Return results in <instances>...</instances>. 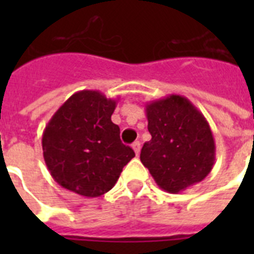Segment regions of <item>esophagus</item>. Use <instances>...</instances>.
<instances>
[{"instance_id": "1", "label": "esophagus", "mask_w": 254, "mask_h": 254, "mask_svg": "<svg viewBox=\"0 0 254 254\" xmlns=\"http://www.w3.org/2000/svg\"><path fill=\"white\" fill-rule=\"evenodd\" d=\"M131 147H133V150H134L135 154L138 155L139 151H141V143H139L138 141H135V142L133 143V145H131Z\"/></svg>"}]
</instances>
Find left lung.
Wrapping results in <instances>:
<instances>
[{
	"label": "left lung",
	"mask_w": 254,
	"mask_h": 254,
	"mask_svg": "<svg viewBox=\"0 0 254 254\" xmlns=\"http://www.w3.org/2000/svg\"><path fill=\"white\" fill-rule=\"evenodd\" d=\"M151 139L143 143L141 162L166 192L178 193L204 179L215 163L209 124L187 97L169 95L146 104Z\"/></svg>",
	"instance_id": "8db88e82"
}]
</instances>
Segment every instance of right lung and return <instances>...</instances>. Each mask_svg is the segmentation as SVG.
I'll use <instances>...</instances> for the list:
<instances>
[{
	"mask_svg": "<svg viewBox=\"0 0 254 254\" xmlns=\"http://www.w3.org/2000/svg\"><path fill=\"white\" fill-rule=\"evenodd\" d=\"M117 100L107 99L99 91H79L46 125L43 158L63 189L85 197L104 195L135 155L121 142L119 125L111 120Z\"/></svg>",
	"mask_w": 254,
	"mask_h": 254,
	"instance_id": "right-lung-1",
	"label": "right lung"
}]
</instances>
